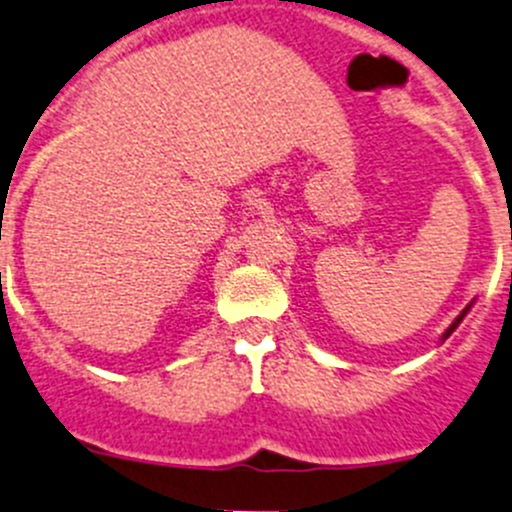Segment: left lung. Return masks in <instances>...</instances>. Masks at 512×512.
<instances>
[{
  "label": "left lung",
  "mask_w": 512,
  "mask_h": 512,
  "mask_svg": "<svg viewBox=\"0 0 512 512\" xmlns=\"http://www.w3.org/2000/svg\"><path fill=\"white\" fill-rule=\"evenodd\" d=\"M468 307H470V305H468ZM468 307H465V310H463V312H460V315H458V317H455V322H453V325H450V327H448V330H445V332H443V340H448V337H450V335H453V330H455V327H458V325H460V320H463V317H465V312H468Z\"/></svg>",
  "instance_id": "obj_1"
}]
</instances>
